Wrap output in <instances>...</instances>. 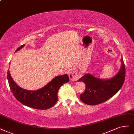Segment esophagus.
I'll return each instance as SVG.
<instances>
[{
  "instance_id": "esophagus-1",
  "label": "esophagus",
  "mask_w": 134,
  "mask_h": 134,
  "mask_svg": "<svg viewBox=\"0 0 134 134\" xmlns=\"http://www.w3.org/2000/svg\"><path fill=\"white\" fill-rule=\"evenodd\" d=\"M69 76L70 80L72 81H75L79 78V75L78 74L74 71H70L69 72Z\"/></svg>"
}]
</instances>
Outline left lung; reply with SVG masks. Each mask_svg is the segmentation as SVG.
I'll return each mask as SVG.
<instances>
[{"label": "left lung", "instance_id": "obj_1", "mask_svg": "<svg viewBox=\"0 0 134 134\" xmlns=\"http://www.w3.org/2000/svg\"><path fill=\"white\" fill-rule=\"evenodd\" d=\"M118 72L108 79H101L90 74H85L77 81L86 85L85 91L80 95L83 103L89 105L103 103L116 94L121 88L125 78V67L123 59Z\"/></svg>", "mask_w": 134, "mask_h": 134}]
</instances>
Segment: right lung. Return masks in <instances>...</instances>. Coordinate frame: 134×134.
<instances>
[{"label":"right lung","mask_w":134,"mask_h":134,"mask_svg":"<svg viewBox=\"0 0 134 134\" xmlns=\"http://www.w3.org/2000/svg\"><path fill=\"white\" fill-rule=\"evenodd\" d=\"M25 44L18 48L15 52L24 47ZM7 79L12 93L15 98L26 107L40 110L51 108L57 102L58 92L63 84L69 82L68 75L65 74L55 76L44 87L37 90H27L18 85L12 77L9 69L8 70Z\"/></svg>","instance_id":"1"}]
</instances>
